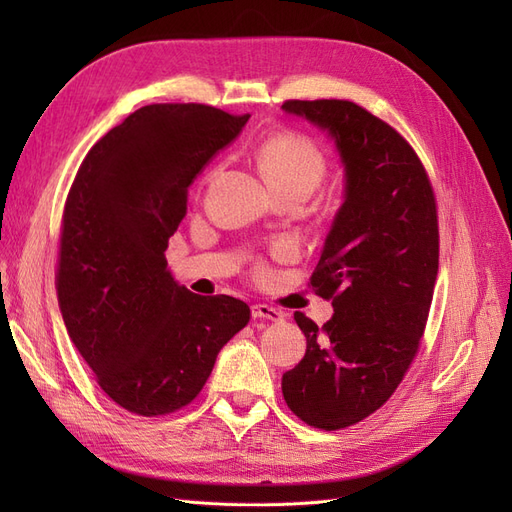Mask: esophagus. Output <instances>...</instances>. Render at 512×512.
<instances>
[{"label":"esophagus","instance_id":"esophagus-1","mask_svg":"<svg viewBox=\"0 0 512 512\" xmlns=\"http://www.w3.org/2000/svg\"><path fill=\"white\" fill-rule=\"evenodd\" d=\"M252 316L258 320H271V322H282L286 316L277 307H271L267 303H256L252 307Z\"/></svg>","mask_w":512,"mask_h":512}]
</instances>
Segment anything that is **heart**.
Returning <instances> with one entry per match:
<instances>
[{"instance_id":"1","label":"heart","mask_w":512,"mask_h":512,"mask_svg":"<svg viewBox=\"0 0 512 512\" xmlns=\"http://www.w3.org/2000/svg\"><path fill=\"white\" fill-rule=\"evenodd\" d=\"M256 158L262 175L277 194H309L327 173V158H324L322 149L312 138L299 132H277L269 136L258 147ZM215 175H218V168L211 170L207 181H211ZM282 252H286L284 245L275 247V254ZM254 275L258 280H265L269 275V265L265 260L256 262Z\"/></svg>"}]
</instances>
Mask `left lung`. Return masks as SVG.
<instances>
[{"label":"left lung","mask_w":512,"mask_h":512,"mask_svg":"<svg viewBox=\"0 0 512 512\" xmlns=\"http://www.w3.org/2000/svg\"><path fill=\"white\" fill-rule=\"evenodd\" d=\"M335 138L346 200L309 277L335 314L322 327L297 312L305 356L282 393L303 423L335 431L382 408L404 380L438 277L440 232L431 181L393 126L350 100H286Z\"/></svg>","instance_id":"obj_1"}]
</instances>
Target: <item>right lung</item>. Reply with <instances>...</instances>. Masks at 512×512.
Returning a JSON list of instances; mask_svg holds the SVG:
<instances>
[{
  "instance_id": "add662e5",
  "label": "right lung",
  "mask_w": 512,
  "mask_h": 512,
  "mask_svg": "<svg viewBox=\"0 0 512 512\" xmlns=\"http://www.w3.org/2000/svg\"><path fill=\"white\" fill-rule=\"evenodd\" d=\"M250 115L149 104L108 130L79 166L61 215L57 299L68 335L117 406L162 416L192 404L247 303L179 286L164 252L188 188Z\"/></svg>"
}]
</instances>
